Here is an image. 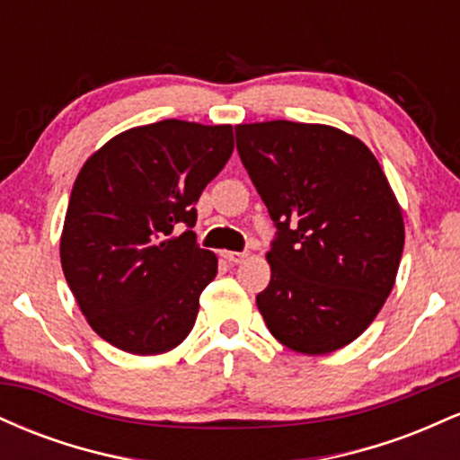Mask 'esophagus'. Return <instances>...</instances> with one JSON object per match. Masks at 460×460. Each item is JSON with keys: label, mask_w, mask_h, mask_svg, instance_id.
I'll return each mask as SVG.
<instances>
[{"label": "esophagus", "mask_w": 460, "mask_h": 460, "mask_svg": "<svg viewBox=\"0 0 460 460\" xmlns=\"http://www.w3.org/2000/svg\"><path fill=\"white\" fill-rule=\"evenodd\" d=\"M223 257L231 263H242L248 257V252H237V251H223Z\"/></svg>", "instance_id": "34e87169"}]
</instances>
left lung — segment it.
<instances>
[{
  "label": "left lung",
  "mask_w": 460,
  "mask_h": 460,
  "mask_svg": "<svg viewBox=\"0 0 460 460\" xmlns=\"http://www.w3.org/2000/svg\"><path fill=\"white\" fill-rule=\"evenodd\" d=\"M235 140L277 226L257 294L268 331L303 355L340 350L376 318L402 257V209L381 164L329 125H235Z\"/></svg>",
  "instance_id": "8db88e82"
}]
</instances>
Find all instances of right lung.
<instances>
[{
  "label": "right lung",
  "instance_id": "right-lung-1",
  "mask_svg": "<svg viewBox=\"0 0 460 460\" xmlns=\"http://www.w3.org/2000/svg\"><path fill=\"white\" fill-rule=\"evenodd\" d=\"M234 153L231 125L168 119L114 136L73 186L60 261L88 324L131 355L181 344L218 272L197 244V200Z\"/></svg>",
  "mask_w": 460,
  "mask_h": 460
}]
</instances>
